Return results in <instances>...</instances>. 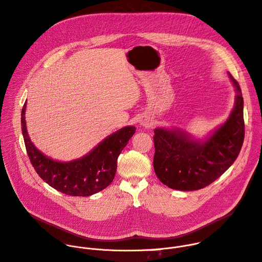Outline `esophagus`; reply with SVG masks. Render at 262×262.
<instances>
[{
    "instance_id": "obj_1",
    "label": "esophagus",
    "mask_w": 262,
    "mask_h": 262,
    "mask_svg": "<svg viewBox=\"0 0 262 262\" xmlns=\"http://www.w3.org/2000/svg\"><path fill=\"white\" fill-rule=\"evenodd\" d=\"M141 124L143 126H150L151 125V121L148 120V119H143V120H141Z\"/></svg>"
}]
</instances>
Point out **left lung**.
<instances>
[{
	"label": "left lung",
	"mask_w": 262,
	"mask_h": 262,
	"mask_svg": "<svg viewBox=\"0 0 262 262\" xmlns=\"http://www.w3.org/2000/svg\"><path fill=\"white\" fill-rule=\"evenodd\" d=\"M231 115L205 142L190 139L181 130L155 129L154 168L159 179L179 191H196L217 179L237 159L245 138L244 99L236 80Z\"/></svg>",
	"instance_id": "left-lung-1"
}]
</instances>
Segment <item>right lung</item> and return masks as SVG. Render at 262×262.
Segmentation results:
<instances>
[{
    "label": "right lung",
    "instance_id": "1",
    "mask_svg": "<svg viewBox=\"0 0 262 262\" xmlns=\"http://www.w3.org/2000/svg\"><path fill=\"white\" fill-rule=\"evenodd\" d=\"M25 111L26 102L21 110V130L28 157L37 174L52 188L69 196L85 197L102 191L113 181L117 159L136 133V127L126 126L108 136L82 159L61 163L46 157L31 142Z\"/></svg>",
    "mask_w": 262,
    "mask_h": 262
}]
</instances>
